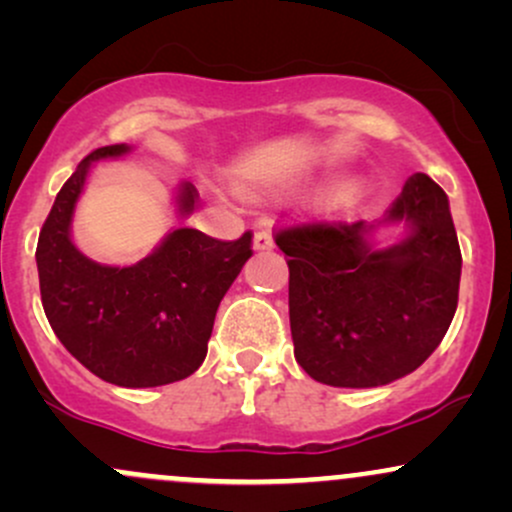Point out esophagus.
Segmentation results:
<instances>
[{"label": "esophagus", "instance_id": "esophagus-1", "mask_svg": "<svg viewBox=\"0 0 512 512\" xmlns=\"http://www.w3.org/2000/svg\"><path fill=\"white\" fill-rule=\"evenodd\" d=\"M252 248L257 252H264V250H272L274 248V238L269 231H257L255 233V240H252Z\"/></svg>", "mask_w": 512, "mask_h": 512}]
</instances>
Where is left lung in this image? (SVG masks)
Returning <instances> with one entry per match:
<instances>
[{
  "label": "left lung",
  "mask_w": 512,
  "mask_h": 512,
  "mask_svg": "<svg viewBox=\"0 0 512 512\" xmlns=\"http://www.w3.org/2000/svg\"><path fill=\"white\" fill-rule=\"evenodd\" d=\"M408 236L378 249V225ZM289 260V317L296 361L332 387H378L414 373L443 342L457 310L462 255L448 195L414 173L378 223L281 228Z\"/></svg>",
  "instance_id": "left-lung-1"
}]
</instances>
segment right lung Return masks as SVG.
Returning <instances> with one entry per match:
<instances>
[{
	"instance_id": "add662e5",
	"label": "right lung",
	"mask_w": 512,
	"mask_h": 512,
	"mask_svg": "<svg viewBox=\"0 0 512 512\" xmlns=\"http://www.w3.org/2000/svg\"><path fill=\"white\" fill-rule=\"evenodd\" d=\"M127 144L101 146L62 185L38 238L40 298L64 349L93 375L120 387H158L202 366L221 298L250 260L252 233L216 240L175 228L129 267L98 264L74 245L72 219L93 161L120 158ZM195 185L180 182L178 211L190 216Z\"/></svg>"
}]
</instances>
